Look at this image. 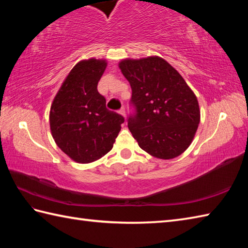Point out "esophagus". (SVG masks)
<instances>
[{
	"label": "esophagus",
	"instance_id": "esophagus-1",
	"mask_svg": "<svg viewBox=\"0 0 248 248\" xmlns=\"http://www.w3.org/2000/svg\"><path fill=\"white\" fill-rule=\"evenodd\" d=\"M118 113H119L121 116H124V117H125V110H124V108H121L118 110Z\"/></svg>",
	"mask_w": 248,
	"mask_h": 248
}]
</instances>
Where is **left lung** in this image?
<instances>
[{
    "label": "left lung",
    "instance_id": "left-lung-1",
    "mask_svg": "<svg viewBox=\"0 0 248 248\" xmlns=\"http://www.w3.org/2000/svg\"><path fill=\"white\" fill-rule=\"evenodd\" d=\"M118 66L132 89L135 114L128 128L139 146L163 160L183 154L197 131L200 109L180 73L159 56L125 59Z\"/></svg>",
    "mask_w": 248,
    "mask_h": 248
}]
</instances>
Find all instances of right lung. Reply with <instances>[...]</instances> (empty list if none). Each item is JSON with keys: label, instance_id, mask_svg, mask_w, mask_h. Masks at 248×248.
Wrapping results in <instances>:
<instances>
[{"label": "right lung", "instance_id": "right-lung-1", "mask_svg": "<svg viewBox=\"0 0 248 248\" xmlns=\"http://www.w3.org/2000/svg\"><path fill=\"white\" fill-rule=\"evenodd\" d=\"M108 62L89 59L68 73L50 109V129L56 145L78 163L99 160L113 148L124 124L123 116L108 110L98 93Z\"/></svg>", "mask_w": 248, "mask_h": 248}]
</instances>
